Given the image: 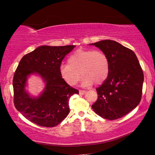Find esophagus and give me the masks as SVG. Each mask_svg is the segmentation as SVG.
Here are the masks:
<instances>
[{
  "mask_svg": "<svg viewBox=\"0 0 155 155\" xmlns=\"http://www.w3.org/2000/svg\"><path fill=\"white\" fill-rule=\"evenodd\" d=\"M85 92H86V91H85V90H79V94H81V95H83L84 94H85Z\"/></svg>",
  "mask_w": 155,
  "mask_h": 155,
  "instance_id": "esophagus-1",
  "label": "esophagus"
}]
</instances>
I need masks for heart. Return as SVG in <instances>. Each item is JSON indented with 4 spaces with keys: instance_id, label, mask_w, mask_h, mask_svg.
I'll use <instances>...</instances> for the list:
<instances>
[{
    "instance_id": "1",
    "label": "heart",
    "mask_w": 155,
    "mask_h": 155,
    "mask_svg": "<svg viewBox=\"0 0 155 155\" xmlns=\"http://www.w3.org/2000/svg\"><path fill=\"white\" fill-rule=\"evenodd\" d=\"M110 61L105 52L99 50L78 49L68 58V64L59 68L61 77L68 85L74 86L83 76V86L103 83L108 77Z\"/></svg>"
}]
</instances>
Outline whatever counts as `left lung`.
<instances>
[{
  "mask_svg": "<svg viewBox=\"0 0 155 155\" xmlns=\"http://www.w3.org/2000/svg\"><path fill=\"white\" fill-rule=\"evenodd\" d=\"M105 52L110 61L108 77L96 89L98 99L91 107L104 119L121 118L137 107L141 98L143 70L132 50L114 40L91 44Z\"/></svg>",
  "mask_w": 155,
  "mask_h": 155,
  "instance_id": "8db88e82",
  "label": "left lung"
}]
</instances>
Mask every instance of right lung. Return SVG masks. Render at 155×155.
I'll list each match as a JSON object with an SVG mask.
<instances>
[{
    "mask_svg": "<svg viewBox=\"0 0 155 155\" xmlns=\"http://www.w3.org/2000/svg\"><path fill=\"white\" fill-rule=\"evenodd\" d=\"M75 46H41L22 57L13 78L14 103L18 111L29 121L44 127H54L69 114V98L78 91L62 79V60ZM38 74L46 83L43 94L32 98L25 91L27 77Z\"/></svg>",
    "mask_w": 155,
    "mask_h": 155,
    "instance_id": "add662e5",
    "label": "right lung"
}]
</instances>
